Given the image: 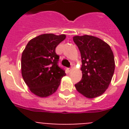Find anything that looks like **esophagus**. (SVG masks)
Segmentation results:
<instances>
[{
  "label": "esophagus",
  "mask_w": 129,
  "mask_h": 129,
  "mask_svg": "<svg viewBox=\"0 0 129 129\" xmlns=\"http://www.w3.org/2000/svg\"><path fill=\"white\" fill-rule=\"evenodd\" d=\"M68 70L69 72H71V71L72 70V68H68Z\"/></svg>",
  "instance_id": "obj_1"
}]
</instances>
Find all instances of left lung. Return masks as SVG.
I'll return each mask as SVG.
<instances>
[{
    "mask_svg": "<svg viewBox=\"0 0 129 129\" xmlns=\"http://www.w3.org/2000/svg\"><path fill=\"white\" fill-rule=\"evenodd\" d=\"M73 40L80 51L82 63V78L75 84L77 91L88 98L101 96L110 85L115 69L110 45L92 35H76Z\"/></svg>",
    "mask_w": 129,
    "mask_h": 129,
    "instance_id": "8db88e82",
    "label": "left lung"
}]
</instances>
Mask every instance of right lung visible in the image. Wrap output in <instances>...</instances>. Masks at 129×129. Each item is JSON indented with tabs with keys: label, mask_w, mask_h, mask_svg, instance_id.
<instances>
[{
	"label": "right lung",
	"mask_w": 129,
	"mask_h": 129,
	"mask_svg": "<svg viewBox=\"0 0 129 129\" xmlns=\"http://www.w3.org/2000/svg\"><path fill=\"white\" fill-rule=\"evenodd\" d=\"M64 34L45 33L28 42L21 56V74L25 84L35 96L45 98L56 92L66 76L57 66L55 48L66 39Z\"/></svg>",
	"instance_id": "right-lung-1"
}]
</instances>
